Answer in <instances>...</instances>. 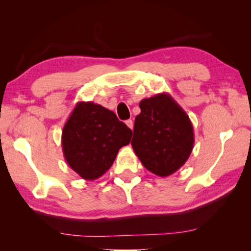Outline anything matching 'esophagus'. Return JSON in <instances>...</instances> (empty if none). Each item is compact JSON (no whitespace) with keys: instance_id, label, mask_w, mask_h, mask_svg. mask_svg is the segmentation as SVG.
<instances>
[{"instance_id":"esophagus-1","label":"esophagus","mask_w":251,"mask_h":251,"mask_svg":"<svg viewBox=\"0 0 251 251\" xmlns=\"http://www.w3.org/2000/svg\"><path fill=\"white\" fill-rule=\"evenodd\" d=\"M125 123H126V125L128 126L130 129H133V127H134V123H133V121H131V120H128V121H126Z\"/></svg>"}]
</instances>
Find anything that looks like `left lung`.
Returning a JSON list of instances; mask_svg holds the SVG:
<instances>
[{"label":"left lung","mask_w":251,"mask_h":251,"mask_svg":"<svg viewBox=\"0 0 251 251\" xmlns=\"http://www.w3.org/2000/svg\"><path fill=\"white\" fill-rule=\"evenodd\" d=\"M131 146L144 167L160 177L177 172L194 148V127L179 104L160 93L139 103Z\"/></svg>","instance_id":"1"}]
</instances>
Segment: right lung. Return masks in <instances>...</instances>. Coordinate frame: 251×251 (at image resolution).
Wrapping results in <instances>:
<instances>
[{"label":"right lung","instance_id":"obj_1","mask_svg":"<svg viewBox=\"0 0 251 251\" xmlns=\"http://www.w3.org/2000/svg\"><path fill=\"white\" fill-rule=\"evenodd\" d=\"M131 135L112 110L93 101H78L63 127V154L83 179L95 180L110 168Z\"/></svg>","mask_w":251,"mask_h":251}]
</instances>
